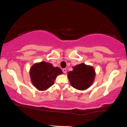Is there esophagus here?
<instances>
[{
    "mask_svg": "<svg viewBox=\"0 0 127 127\" xmlns=\"http://www.w3.org/2000/svg\"><path fill=\"white\" fill-rule=\"evenodd\" d=\"M63 72L64 73H66V72H67V69L66 68H64V69H63Z\"/></svg>",
    "mask_w": 127,
    "mask_h": 127,
    "instance_id": "1",
    "label": "esophagus"
}]
</instances>
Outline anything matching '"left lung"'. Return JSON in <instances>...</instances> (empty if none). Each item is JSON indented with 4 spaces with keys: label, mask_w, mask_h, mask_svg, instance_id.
<instances>
[{
    "label": "left lung",
    "mask_w": 127,
    "mask_h": 127,
    "mask_svg": "<svg viewBox=\"0 0 127 127\" xmlns=\"http://www.w3.org/2000/svg\"><path fill=\"white\" fill-rule=\"evenodd\" d=\"M67 73L72 87L79 90H84L90 87L96 75L94 68L84 63L73 67V70L69 71Z\"/></svg>",
    "instance_id": "8db88e82"
}]
</instances>
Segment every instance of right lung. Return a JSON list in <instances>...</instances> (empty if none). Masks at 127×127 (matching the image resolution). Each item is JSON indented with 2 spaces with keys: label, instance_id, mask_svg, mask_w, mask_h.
<instances>
[{
  "label": "right lung",
  "instance_id": "obj_1",
  "mask_svg": "<svg viewBox=\"0 0 127 127\" xmlns=\"http://www.w3.org/2000/svg\"><path fill=\"white\" fill-rule=\"evenodd\" d=\"M62 73L59 67H54L52 64L44 61L34 64L30 71L32 83L39 90L49 88L54 84L57 76Z\"/></svg>",
  "mask_w": 127,
  "mask_h": 127
}]
</instances>
